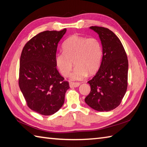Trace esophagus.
Listing matches in <instances>:
<instances>
[{
  "mask_svg": "<svg viewBox=\"0 0 147 147\" xmlns=\"http://www.w3.org/2000/svg\"><path fill=\"white\" fill-rule=\"evenodd\" d=\"M80 85V83H74V82H70L69 83V86L71 88H73V87H78Z\"/></svg>",
  "mask_w": 147,
  "mask_h": 147,
  "instance_id": "obj_1",
  "label": "esophagus"
}]
</instances>
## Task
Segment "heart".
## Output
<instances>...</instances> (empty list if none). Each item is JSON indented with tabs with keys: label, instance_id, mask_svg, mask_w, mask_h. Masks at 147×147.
I'll return each instance as SVG.
<instances>
[{
	"label": "heart",
	"instance_id": "1",
	"mask_svg": "<svg viewBox=\"0 0 147 147\" xmlns=\"http://www.w3.org/2000/svg\"><path fill=\"white\" fill-rule=\"evenodd\" d=\"M63 52L56 53L54 57L56 67L62 76L70 74L72 80H82L90 74L96 72L101 64L103 50L100 42L91 37L73 35L64 42Z\"/></svg>",
	"mask_w": 147,
	"mask_h": 147
}]
</instances>
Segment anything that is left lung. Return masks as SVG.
I'll return each instance as SVG.
<instances>
[{
	"label": "left lung",
	"instance_id": "8db88e82",
	"mask_svg": "<svg viewBox=\"0 0 147 147\" xmlns=\"http://www.w3.org/2000/svg\"><path fill=\"white\" fill-rule=\"evenodd\" d=\"M90 28L98 33L103 56L98 72L88 82L91 91L85 101L95 111H110L119 105L126 92L128 61L123 44L112 31L99 26Z\"/></svg>",
	"mask_w": 147,
	"mask_h": 147
}]
</instances>
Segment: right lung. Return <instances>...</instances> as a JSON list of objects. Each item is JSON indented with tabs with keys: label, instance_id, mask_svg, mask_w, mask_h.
<instances>
[{
	"label": "right lung",
	"instance_id": "obj_1",
	"mask_svg": "<svg viewBox=\"0 0 147 147\" xmlns=\"http://www.w3.org/2000/svg\"><path fill=\"white\" fill-rule=\"evenodd\" d=\"M65 32V28L40 33L26 43L21 52L19 86L29 108L42 115L57 112L69 88L54 60L58 43Z\"/></svg>",
	"mask_w": 147,
	"mask_h": 147
}]
</instances>
